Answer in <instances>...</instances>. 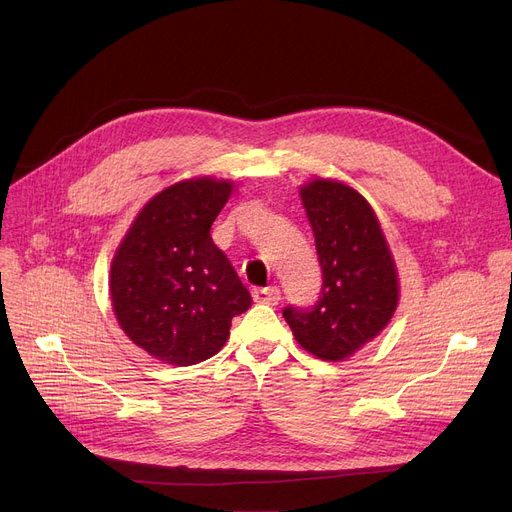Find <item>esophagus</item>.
Segmentation results:
<instances>
[{"label": "esophagus", "instance_id": "34e87169", "mask_svg": "<svg viewBox=\"0 0 512 512\" xmlns=\"http://www.w3.org/2000/svg\"><path fill=\"white\" fill-rule=\"evenodd\" d=\"M253 299L257 303L265 305H278L282 299V292L278 286H265V288H253Z\"/></svg>", "mask_w": 512, "mask_h": 512}]
</instances>
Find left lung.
<instances>
[{
	"mask_svg": "<svg viewBox=\"0 0 512 512\" xmlns=\"http://www.w3.org/2000/svg\"><path fill=\"white\" fill-rule=\"evenodd\" d=\"M321 265L315 305L284 307L297 342L324 361H344L378 336L398 305V278L386 236L371 205L336 180L301 188Z\"/></svg>",
	"mask_w": 512,
	"mask_h": 512,
	"instance_id": "1",
	"label": "left lung"
}]
</instances>
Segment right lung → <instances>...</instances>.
Listing matches in <instances>:
<instances>
[{"label":"right lung","instance_id":"right-lung-1","mask_svg":"<svg viewBox=\"0 0 512 512\" xmlns=\"http://www.w3.org/2000/svg\"><path fill=\"white\" fill-rule=\"evenodd\" d=\"M230 193L232 182L207 176L164 188L116 251L110 294L118 324L159 361L186 367L213 357L232 317L253 303L209 234Z\"/></svg>","mask_w":512,"mask_h":512}]
</instances>
